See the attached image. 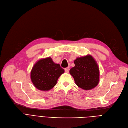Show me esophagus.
<instances>
[{"mask_svg":"<svg viewBox=\"0 0 128 128\" xmlns=\"http://www.w3.org/2000/svg\"><path fill=\"white\" fill-rule=\"evenodd\" d=\"M65 72H66V73H68V72H69V70H68V68H65Z\"/></svg>","mask_w":128,"mask_h":128,"instance_id":"esophagus-1","label":"esophagus"}]
</instances>
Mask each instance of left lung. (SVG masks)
<instances>
[{"label": "left lung", "instance_id": "left-lung-1", "mask_svg": "<svg viewBox=\"0 0 128 128\" xmlns=\"http://www.w3.org/2000/svg\"><path fill=\"white\" fill-rule=\"evenodd\" d=\"M74 62L75 65L70 72L77 86L86 90L95 88L100 79L99 68L96 60L88 54L77 58Z\"/></svg>", "mask_w": 128, "mask_h": 128}]
</instances>
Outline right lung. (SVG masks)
Returning a JSON list of instances; mask_svg holds the SVG:
<instances>
[{"mask_svg":"<svg viewBox=\"0 0 128 128\" xmlns=\"http://www.w3.org/2000/svg\"><path fill=\"white\" fill-rule=\"evenodd\" d=\"M64 70L53 62L50 57L40 59L34 64L30 72L33 84L38 90L48 91L54 86Z\"/></svg>","mask_w":128,"mask_h":128,"instance_id":"obj_1","label":"right lung"}]
</instances>
